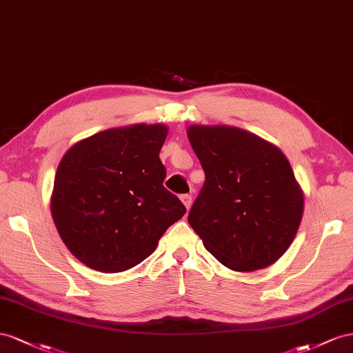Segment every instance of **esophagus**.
I'll use <instances>...</instances> for the list:
<instances>
[{"instance_id": "obj_1", "label": "esophagus", "mask_w": 353, "mask_h": 353, "mask_svg": "<svg viewBox=\"0 0 353 353\" xmlns=\"http://www.w3.org/2000/svg\"><path fill=\"white\" fill-rule=\"evenodd\" d=\"M180 199H182V203L185 204V207H186L188 210L190 208V205H192V196H190L189 194L182 195V196H180Z\"/></svg>"}]
</instances>
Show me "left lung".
<instances>
[{
    "label": "left lung",
    "instance_id": "left-lung-1",
    "mask_svg": "<svg viewBox=\"0 0 353 353\" xmlns=\"http://www.w3.org/2000/svg\"><path fill=\"white\" fill-rule=\"evenodd\" d=\"M205 173L188 221L208 253L236 272L283 256L303 216V194L288 159L256 134L228 125H190Z\"/></svg>",
    "mask_w": 353,
    "mask_h": 353
}]
</instances>
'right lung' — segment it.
Segmentation results:
<instances>
[{
  "instance_id": "1",
  "label": "right lung",
  "mask_w": 353,
  "mask_h": 353,
  "mask_svg": "<svg viewBox=\"0 0 353 353\" xmlns=\"http://www.w3.org/2000/svg\"><path fill=\"white\" fill-rule=\"evenodd\" d=\"M161 124L105 130L70 148L54 177L52 214L60 238L88 268L115 274L154 253L186 207L164 188Z\"/></svg>"
}]
</instances>
